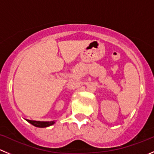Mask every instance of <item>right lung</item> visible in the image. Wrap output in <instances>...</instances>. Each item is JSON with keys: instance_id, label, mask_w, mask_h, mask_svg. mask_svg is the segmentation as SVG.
Segmentation results:
<instances>
[{"instance_id": "obj_1", "label": "right lung", "mask_w": 154, "mask_h": 154, "mask_svg": "<svg viewBox=\"0 0 154 154\" xmlns=\"http://www.w3.org/2000/svg\"><path fill=\"white\" fill-rule=\"evenodd\" d=\"M26 121L28 122H29L30 124H32L34 126L38 127V128H47V127L51 126L53 125L55 122H40V121H33V120H29L26 119Z\"/></svg>"}]
</instances>
